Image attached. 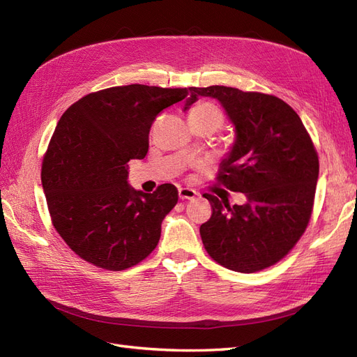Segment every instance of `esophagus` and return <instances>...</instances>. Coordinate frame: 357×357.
Listing matches in <instances>:
<instances>
[{
  "label": "esophagus",
  "mask_w": 357,
  "mask_h": 357,
  "mask_svg": "<svg viewBox=\"0 0 357 357\" xmlns=\"http://www.w3.org/2000/svg\"><path fill=\"white\" fill-rule=\"evenodd\" d=\"M199 197V193L195 192L193 189H189V188H180L178 189V198L181 201H192Z\"/></svg>",
  "instance_id": "1"
}]
</instances>
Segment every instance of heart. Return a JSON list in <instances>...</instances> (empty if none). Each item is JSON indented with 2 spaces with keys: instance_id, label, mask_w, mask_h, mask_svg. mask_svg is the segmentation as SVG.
I'll list each match as a JSON object with an SVG mask.
<instances>
[{
  "instance_id": "1",
  "label": "heart",
  "mask_w": 357,
  "mask_h": 357,
  "mask_svg": "<svg viewBox=\"0 0 357 357\" xmlns=\"http://www.w3.org/2000/svg\"><path fill=\"white\" fill-rule=\"evenodd\" d=\"M188 119L190 125L208 126L213 132L220 129L225 122V117L219 110V107H215L211 102H199L193 105L188 113Z\"/></svg>"
}]
</instances>
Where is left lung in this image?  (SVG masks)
<instances>
[{
	"instance_id": "1",
	"label": "left lung",
	"mask_w": 357,
	"mask_h": 357,
	"mask_svg": "<svg viewBox=\"0 0 357 357\" xmlns=\"http://www.w3.org/2000/svg\"><path fill=\"white\" fill-rule=\"evenodd\" d=\"M185 112L198 96L218 100L235 126V142L218 181L243 192V205L204 195L211 218L199 234L207 253L236 273L277 264L305 232L314 204L319 156L296 112L283 100L228 86L189 88Z\"/></svg>"
}]
</instances>
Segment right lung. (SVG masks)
Listing matches in <instances>:
<instances>
[{"label":"right lung","mask_w":357,"mask_h":357,"mask_svg":"<svg viewBox=\"0 0 357 357\" xmlns=\"http://www.w3.org/2000/svg\"><path fill=\"white\" fill-rule=\"evenodd\" d=\"M186 95V88L114 86L83 96L61 116L41 183L53 226L86 262L122 271L155 250L178 192L169 183L153 193L132 189L128 162L147 155L156 116Z\"/></svg>","instance_id":"obj_1"}]
</instances>
